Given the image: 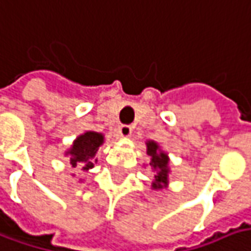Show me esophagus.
I'll list each match as a JSON object with an SVG mask.
<instances>
[{
  "label": "esophagus",
  "instance_id": "obj_1",
  "mask_svg": "<svg viewBox=\"0 0 251 251\" xmlns=\"http://www.w3.org/2000/svg\"><path fill=\"white\" fill-rule=\"evenodd\" d=\"M118 133H119V136H122V138H129L130 133H132V127L129 125H121L118 127Z\"/></svg>",
  "mask_w": 251,
  "mask_h": 251
}]
</instances>
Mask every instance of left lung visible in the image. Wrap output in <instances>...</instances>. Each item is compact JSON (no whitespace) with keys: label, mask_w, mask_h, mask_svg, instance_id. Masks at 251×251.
<instances>
[{"label":"left lung","mask_w":251,"mask_h":251,"mask_svg":"<svg viewBox=\"0 0 251 251\" xmlns=\"http://www.w3.org/2000/svg\"><path fill=\"white\" fill-rule=\"evenodd\" d=\"M146 146V153L151 156L149 165L155 172V180L152 182V189L160 190L169 183V157L163 151H160L159 145L153 140H149Z\"/></svg>","instance_id":"obj_1"}]
</instances>
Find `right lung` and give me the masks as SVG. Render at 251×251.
<instances>
[{
    "label": "right lung",
    "mask_w": 251,
    "mask_h": 251,
    "mask_svg": "<svg viewBox=\"0 0 251 251\" xmlns=\"http://www.w3.org/2000/svg\"><path fill=\"white\" fill-rule=\"evenodd\" d=\"M103 143V135L98 132H85L74 140L71 149H68L65 155L69 156V163L72 168L81 166L82 170H89L96 163L95 155L99 146Z\"/></svg>",
    "instance_id": "right-lung-1"
}]
</instances>
